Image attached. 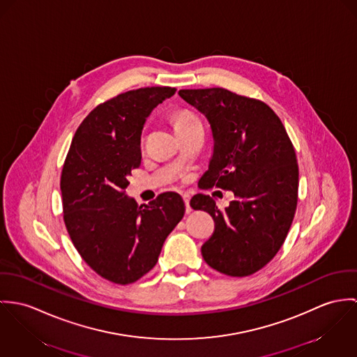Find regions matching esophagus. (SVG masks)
Segmentation results:
<instances>
[{
    "label": "esophagus",
    "mask_w": 357,
    "mask_h": 357,
    "mask_svg": "<svg viewBox=\"0 0 357 357\" xmlns=\"http://www.w3.org/2000/svg\"><path fill=\"white\" fill-rule=\"evenodd\" d=\"M182 197H183L185 205H186V212H188V213H189V212H192V206H190V198H192V196H190L189 193H183V195H182Z\"/></svg>",
    "instance_id": "esophagus-1"
}]
</instances>
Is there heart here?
I'll return each instance as SVG.
<instances>
[{
  "instance_id": "b5f03b06",
  "label": "heart",
  "mask_w": 357,
  "mask_h": 357,
  "mask_svg": "<svg viewBox=\"0 0 357 357\" xmlns=\"http://www.w3.org/2000/svg\"><path fill=\"white\" fill-rule=\"evenodd\" d=\"M172 121H174V126H175V130H176L179 127H185V126H189L192 123L199 121V119H198L197 115H195L193 112H190L188 109H181V111H176L172 115Z\"/></svg>"
}]
</instances>
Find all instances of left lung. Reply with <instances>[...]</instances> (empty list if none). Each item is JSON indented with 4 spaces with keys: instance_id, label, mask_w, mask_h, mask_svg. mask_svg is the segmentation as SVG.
Here are the masks:
<instances>
[{
    "instance_id": "1",
    "label": "left lung",
    "mask_w": 357,
    "mask_h": 357,
    "mask_svg": "<svg viewBox=\"0 0 357 357\" xmlns=\"http://www.w3.org/2000/svg\"><path fill=\"white\" fill-rule=\"evenodd\" d=\"M179 96L209 121L213 155L199 189L231 190L225 209L196 195L193 209L206 211L215 231L202 245L204 260L230 277H248L270 263L291 226L298 198V164L277 114L263 101L222 87L186 89Z\"/></svg>"
}]
</instances>
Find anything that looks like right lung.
<instances>
[{
    "instance_id": "1",
    "label": "right lung",
    "mask_w": 357,
    "mask_h": 357,
    "mask_svg": "<svg viewBox=\"0 0 357 357\" xmlns=\"http://www.w3.org/2000/svg\"><path fill=\"white\" fill-rule=\"evenodd\" d=\"M175 87L130 90L97 105L80 123L63 165V218L80 257L100 277L128 284L158 263L162 243L185 215L178 193L148 205L124 195L141 164L145 120Z\"/></svg>"
}]
</instances>
